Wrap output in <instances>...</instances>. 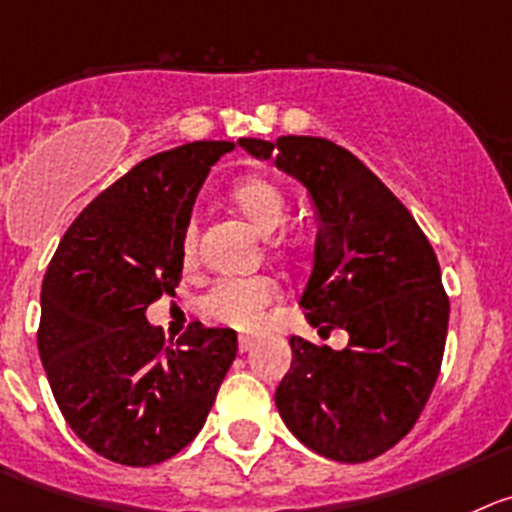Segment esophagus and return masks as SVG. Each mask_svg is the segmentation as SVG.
<instances>
[{
	"label": "esophagus",
	"mask_w": 512,
	"mask_h": 512,
	"mask_svg": "<svg viewBox=\"0 0 512 512\" xmlns=\"http://www.w3.org/2000/svg\"><path fill=\"white\" fill-rule=\"evenodd\" d=\"M255 343H257V338H255V336H240V338H237V346H240V351H242V353L250 351V348L255 346Z\"/></svg>",
	"instance_id": "esophagus-1"
}]
</instances>
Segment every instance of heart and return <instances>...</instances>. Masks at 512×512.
I'll use <instances>...</instances> for the list:
<instances>
[{"mask_svg":"<svg viewBox=\"0 0 512 512\" xmlns=\"http://www.w3.org/2000/svg\"><path fill=\"white\" fill-rule=\"evenodd\" d=\"M232 202L260 232L270 234L288 219V197L275 181L265 176H247L229 191ZM194 224H186L181 234V260L194 262ZM275 298V283L267 275H242V278H219L202 295V310L212 321L232 328H255L265 315V308Z\"/></svg>","mask_w":512,"mask_h":512,"instance_id":"1","label":"heart"}]
</instances>
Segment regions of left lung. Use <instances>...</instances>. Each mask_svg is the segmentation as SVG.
I'll return each mask as SVG.
<instances>
[{
	"label": "left lung",
	"mask_w": 512,
	"mask_h": 512,
	"mask_svg": "<svg viewBox=\"0 0 512 512\" xmlns=\"http://www.w3.org/2000/svg\"><path fill=\"white\" fill-rule=\"evenodd\" d=\"M240 146L308 189L318 237L300 308L318 333L348 331L341 351L290 338L280 417L328 460H374L407 437L439 376L450 298L437 255L409 209L338 143L280 136Z\"/></svg>",
	"instance_id": "1"
}]
</instances>
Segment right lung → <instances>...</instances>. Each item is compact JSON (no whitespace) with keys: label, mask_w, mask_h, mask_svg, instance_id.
<instances>
[{"label":"right lung","mask_w":512,"mask_h":512,"mask_svg":"<svg viewBox=\"0 0 512 512\" xmlns=\"http://www.w3.org/2000/svg\"><path fill=\"white\" fill-rule=\"evenodd\" d=\"M232 148L194 141L133 166L70 224L42 280L37 348L57 407L118 465H159L184 450L237 356L232 328L197 321L164 346L146 321L148 305L179 285L191 207Z\"/></svg>","instance_id":"1"}]
</instances>
